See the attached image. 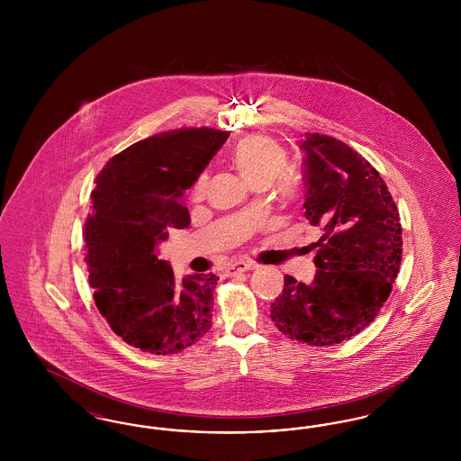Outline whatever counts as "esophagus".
<instances>
[{
    "mask_svg": "<svg viewBox=\"0 0 461 461\" xmlns=\"http://www.w3.org/2000/svg\"><path fill=\"white\" fill-rule=\"evenodd\" d=\"M258 264L252 263V261H237V263L230 264L226 273L228 275H239L243 271H249V269H254Z\"/></svg>",
    "mask_w": 461,
    "mask_h": 461,
    "instance_id": "esophagus-1",
    "label": "esophagus"
}]
</instances>
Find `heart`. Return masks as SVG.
<instances>
[{
    "label": "heart",
    "mask_w": 461,
    "mask_h": 461,
    "mask_svg": "<svg viewBox=\"0 0 461 461\" xmlns=\"http://www.w3.org/2000/svg\"><path fill=\"white\" fill-rule=\"evenodd\" d=\"M231 162L252 186L266 188L285 171L286 152L275 138L263 132H254L237 141L231 150ZM207 185L209 176L202 173L192 186V198H203ZM280 185H285L284 179H280Z\"/></svg>",
    "instance_id": "obj_1"
}]
</instances>
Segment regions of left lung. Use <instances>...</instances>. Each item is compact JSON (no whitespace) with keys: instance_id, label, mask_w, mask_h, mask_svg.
Here are the masks:
<instances>
[{"instance_id":"left-lung-1","label":"left lung","mask_w":461,"mask_h":461,"mask_svg":"<svg viewBox=\"0 0 461 461\" xmlns=\"http://www.w3.org/2000/svg\"><path fill=\"white\" fill-rule=\"evenodd\" d=\"M306 218L320 226L311 285L285 276L271 320L288 339L333 346L366 329L393 292L402 230L393 195L372 164L340 140L304 132Z\"/></svg>"}]
</instances>
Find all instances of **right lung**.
Listing matches in <instances>:
<instances>
[{"mask_svg":"<svg viewBox=\"0 0 461 461\" xmlns=\"http://www.w3.org/2000/svg\"><path fill=\"white\" fill-rule=\"evenodd\" d=\"M230 136L214 128H181L136 141L96 176L85 222V261L100 314L126 344L176 354L212 325L220 276L177 282L155 249L173 228H188L181 197Z\"/></svg>","mask_w":461,"mask_h":461,"instance_id":"obj_1","label":"right lung"}]
</instances>
